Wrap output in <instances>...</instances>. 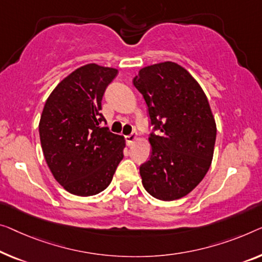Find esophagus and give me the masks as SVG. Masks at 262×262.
<instances>
[{
    "label": "esophagus",
    "mask_w": 262,
    "mask_h": 262,
    "mask_svg": "<svg viewBox=\"0 0 262 262\" xmlns=\"http://www.w3.org/2000/svg\"><path fill=\"white\" fill-rule=\"evenodd\" d=\"M124 139H126V143L128 144V146H132V144L135 142V140L138 139V133H136V132L132 133L130 135H127Z\"/></svg>",
    "instance_id": "1"
}]
</instances>
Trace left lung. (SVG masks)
<instances>
[{
	"label": "left lung",
	"mask_w": 262,
	"mask_h": 262,
	"mask_svg": "<svg viewBox=\"0 0 262 262\" xmlns=\"http://www.w3.org/2000/svg\"><path fill=\"white\" fill-rule=\"evenodd\" d=\"M154 130L150 159L140 166L144 189L159 200L185 196L212 163L216 124L200 84L174 62L148 66L133 80Z\"/></svg>",
	"instance_id": "obj_1"
}]
</instances>
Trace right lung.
I'll return each instance as SVG.
<instances>
[{"label":"right lung","mask_w":262,"mask_h":262,"mask_svg":"<svg viewBox=\"0 0 262 262\" xmlns=\"http://www.w3.org/2000/svg\"><path fill=\"white\" fill-rule=\"evenodd\" d=\"M114 68L95 63L77 68L46 101L38 132L42 150L55 180L79 196L99 194L109 186L123 159V136L109 132L100 111Z\"/></svg>","instance_id":"obj_1"}]
</instances>
